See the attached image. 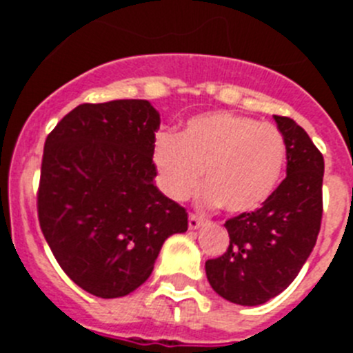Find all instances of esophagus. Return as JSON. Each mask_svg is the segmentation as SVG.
I'll return each mask as SVG.
<instances>
[{
	"label": "esophagus",
	"mask_w": 353,
	"mask_h": 353,
	"mask_svg": "<svg viewBox=\"0 0 353 353\" xmlns=\"http://www.w3.org/2000/svg\"><path fill=\"white\" fill-rule=\"evenodd\" d=\"M201 224H203V217H199V215H194V214H189V228H191V230H198Z\"/></svg>",
	"instance_id": "34e87169"
}]
</instances>
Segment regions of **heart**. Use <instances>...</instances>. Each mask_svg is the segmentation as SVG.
Segmentation results:
<instances>
[{"mask_svg":"<svg viewBox=\"0 0 353 353\" xmlns=\"http://www.w3.org/2000/svg\"><path fill=\"white\" fill-rule=\"evenodd\" d=\"M285 157V139L276 127L228 111L191 118L179 136L157 134L152 150L159 187L168 198L185 199L203 173L201 201L232 214L254 210L272 194Z\"/></svg>","mask_w":353,"mask_h":353,"instance_id":"heart-1","label":"heart"}]
</instances>
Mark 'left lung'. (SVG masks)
I'll use <instances>...</instances> for the list:
<instances>
[{"instance_id":"8db88e82","label":"left lung","mask_w":353,"mask_h":353,"mask_svg":"<svg viewBox=\"0 0 353 353\" xmlns=\"http://www.w3.org/2000/svg\"><path fill=\"white\" fill-rule=\"evenodd\" d=\"M274 120L286 145V179L261 208L226 221L230 248L205 263L214 292L233 304H265L288 288L322 223V154L292 118Z\"/></svg>"}]
</instances>
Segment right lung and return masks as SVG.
I'll return each instance as SVG.
<instances>
[{"mask_svg": "<svg viewBox=\"0 0 353 353\" xmlns=\"http://www.w3.org/2000/svg\"><path fill=\"white\" fill-rule=\"evenodd\" d=\"M159 125L148 101L81 104L46 139L40 228L63 272L95 297L139 288L164 240L187 232L185 208L154 183Z\"/></svg>", "mask_w": 353, "mask_h": 353, "instance_id": "obj_1", "label": "right lung"}]
</instances>
